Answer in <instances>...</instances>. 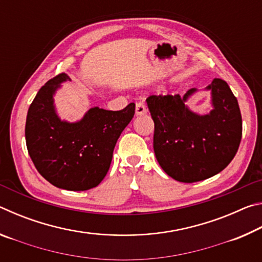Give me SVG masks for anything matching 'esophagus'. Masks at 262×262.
<instances>
[{
  "label": "esophagus",
  "instance_id": "34e87169",
  "mask_svg": "<svg viewBox=\"0 0 262 262\" xmlns=\"http://www.w3.org/2000/svg\"><path fill=\"white\" fill-rule=\"evenodd\" d=\"M135 112H136L137 115H143V114L147 113V107H145V104L142 100L136 101Z\"/></svg>",
  "mask_w": 262,
  "mask_h": 262
}]
</instances>
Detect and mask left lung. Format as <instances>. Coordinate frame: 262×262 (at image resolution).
Segmentation results:
<instances>
[{
    "label": "left lung",
    "instance_id": "obj_1",
    "mask_svg": "<svg viewBox=\"0 0 262 262\" xmlns=\"http://www.w3.org/2000/svg\"><path fill=\"white\" fill-rule=\"evenodd\" d=\"M210 89L214 110L198 115L185 101L195 92L152 95L147 104L155 123L154 151L167 176L180 183L205 180L224 170L238 151L243 122L237 98L228 83L215 78Z\"/></svg>",
    "mask_w": 262,
    "mask_h": 262
}]
</instances>
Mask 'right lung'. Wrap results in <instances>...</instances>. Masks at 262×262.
I'll return each instance as SVG.
<instances>
[{
  "instance_id": "1",
  "label": "right lung",
  "mask_w": 262,
  "mask_h": 262,
  "mask_svg": "<svg viewBox=\"0 0 262 262\" xmlns=\"http://www.w3.org/2000/svg\"><path fill=\"white\" fill-rule=\"evenodd\" d=\"M66 73L50 79L31 103L25 125L26 147L39 173L55 187L86 190L107 174L115 143L135 113V104L120 111L89 110L79 122L61 121L53 95Z\"/></svg>"
}]
</instances>
